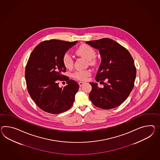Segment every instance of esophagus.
I'll list each match as a JSON object with an SVG mask.
<instances>
[{"mask_svg":"<svg viewBox=\"0 0 160 160\" xmlns=\"http://www.w3.org/2000/svg\"><path fill=\"white\" fill-rule=\"evenodd\" d=\"M84 84V82H78V84H79V86H80V87H82Z\"/></svg>","mask_w":160,"mask_h":160,"instance_id":"esophagus-1","label":"esophagus"}]
</instances>
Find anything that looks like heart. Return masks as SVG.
Masks as SVG:
<instances>
[{
    "label": "heart",
    "mask_w": 160,
    "mask_h": 160,
    "mask_svg": "<svg viewBox=\"0 0 160 160\" xmlns=\"http://www.w3.org/2000/svg\"><path fill=\"white\" fill-rule=\"evenodd\" d=\"M76 53L79 56L90 61L91 64L94 63V59L96 57V52L93 48L86 44H82L77 48ZM62 63L63 65L68 69H70L73 68V60L69 53H65L63 55ZM90 74L91 73L89 70H80L74 72L73 76L77 80L84 81L86 80L87 78L89 76Z\"/></svg>",
    "instance_id": "1"
}]
</instances>
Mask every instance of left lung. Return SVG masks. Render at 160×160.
I'll list each match as a JSON object with an SVG mask.
<instances>
[{
    "label": "left lung",
    "instance_id": "obj_1",
    "mask_svg": "<svg viewBox=\"0 0 160 160\" xmlns=\"http://www.w3.org/2000/svg\"><path fill=\"white\" fill-rule=\"evenodd\" d=\"M86 43L98 50L101 57L95 80L102 82L103 87H98L96 82H90L91 101L103 109L120 105L132 91L136 78L137 70L132 56L125 48L112 39L103 38ZM104 80L107 82L103 83Z\"/></svg>",
    "mask_w": 160,
    "mask_h": 160
}]
</instances>
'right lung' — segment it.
Returning <instances> with one entry per match:
<instances>
[{"label": "right lung", "instance_id": "1", "mask_svg": "<svg viewBox=\"0 0 160 160\" xmlns=\"http://www.w3.org/2000/svg\"><path fill=\"white\" fill-rule=\"evenodd\" d=\"M78 43L52 39L39 44L32 52L25 69L28 91L36 104L43 111L59 114L70 109L79 88L78 82L66 78L62 57ZM68 81L60 88L57 80Z\"/></svg>", "mask_w": 160, "mask_h": 160}]
</instances>
